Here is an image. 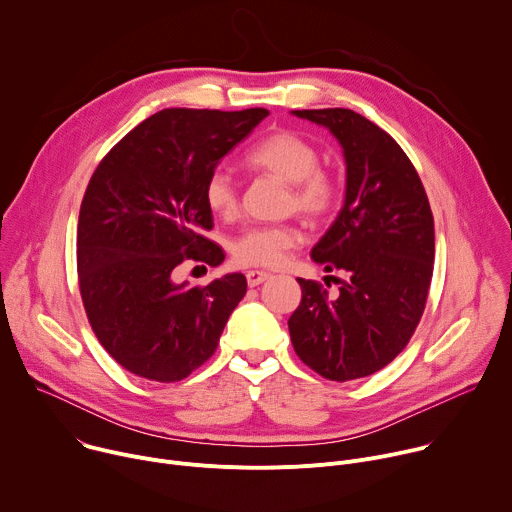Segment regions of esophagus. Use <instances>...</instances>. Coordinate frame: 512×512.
I'll return each mask as SVG.
<instances>
[{
    "instance_id": "obj_1",
    "label": "esophagus",
    "mask_w": 512,
    "mask_h": 512,
    "mask_svg": "<svg viewBox=\"0 0 512 512\" xmlns=\"http://www.w3.org/2000/svg\"><path fill=\"white\" fill-rule=\"evenodd\" d=\"M265 279H269V273H267V271H257V269L247 271V283H249L251 287H255V285L263 283Z\"/></svg>"
}]
</instances>
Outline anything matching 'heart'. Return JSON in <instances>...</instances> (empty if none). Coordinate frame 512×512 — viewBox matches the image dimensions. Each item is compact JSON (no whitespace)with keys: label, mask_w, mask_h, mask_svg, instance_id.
<instances>
[{"label":"heart","mask_w":512,"mask_h":512,"mask_svg":"<svg viewBox=\"0 0 512 512\" xmlns=\"http://www.w3.org/2000/svg\"><path fill=\"white\" fill-rule=\"evenodd\" d=\"M253 170L273 174L289 184V206L322 218L340 200L338 178L320 166L318 148L294 131H275L259 139L245 156ZM204 202L218 216H233L239 208V192L225 172H214L204 186ZM302 243V233L294 225H259L241 233L233 241V257L241 265L279 267L287 251Z\"/></svg>","instance_id":"1"}]
</instances>
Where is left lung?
Returning <instances> with one entry per match:
<instances>
[{
  "mask_svg": "<svg viewBox=\"0 0 512 512\" xmlns=\"http://www.w3.org/2000/svg\"><path fill=\"white\" fill-rule=\"evenodd\" d=\"M291 115L326 127L346 164L344 204L310 253L346 279L336 296L298 279L302 302L287 320L291 344L324 379L369 377L405 348L421 320L435 253L429 200L399 143L367 117L350 109Z\"/></svg>",
  "mask_w": 512,
  "mask_h": 512,
  "instance_id": "8db88e82",
  "label": "left lung"
}]
</instances>
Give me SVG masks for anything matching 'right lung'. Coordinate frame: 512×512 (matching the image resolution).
<instances>
[{
	"label": "right lung",
	"mask_w": 512,
	"mask_h": 512,
	"mask_svg": "<svg viewBox=\"0 0 512 512\" xmlns=\"http://www.w3.org/2000/svg\"><path fill=\"white\" fill-rule=\"evenodd\" d=\"M267 109H164L133 127L97 166L79 214V287L103 348L129 373L174 383L206 362L247 294L243 273L176 283L186 259L212 267L223 249L204 186Z\"/></svg>",
	"instance_id": "add662e5"
}]
</instances>
